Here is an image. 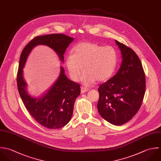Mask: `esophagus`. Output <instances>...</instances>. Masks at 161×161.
<instances>
[{
    "label": "esophagus",
    "mask_w": 161,
    "mask_h": 161,
    "mask_svg": "<svg viewBox=\"0 0 161 161\" xmlns=\"http://www.w3.org/2000/svg\"><path fill=\"white\" fill-rule=\"evenodd\" d=\"M88 90H89V89L87 88H86V87L82 86V87L81 88V92L82 93H85V92H88Z\"/></svg>",
    "instance_id": "1"
}]
</instances>
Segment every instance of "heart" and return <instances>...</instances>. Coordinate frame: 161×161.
Listing matches in <instances>:
<instances>
[{"label":"heart","instance_id":"b5f03b06","mask_svg":"<svg viewBox=\"0 0 161 161\" xmlns=\"http://www.w3.org/2000/svg\"><path fill=\"white\" fill-rule=\"evenodd\" d=\"M117 62V54L113 47L90 42L78 44L73 48V53H69L65 58L73 80H79L84 68L81 80L86 85L92 84L96 80L103 81L109 79L115 69Z\"/></svg>","mask_w":161,"mask_h":161}]
</instances>
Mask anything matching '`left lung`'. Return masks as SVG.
I'll return each mask as SVG.
<instances>
[{"mask_svg":"<svg viewBox=\"0 0 161 161\" xmlns=\"http://www.w3.org/2000/svg\"><path fill=\"white\" fill-rule=\"evenodd\" d=\"M122 61L117 74L98 88L97 108L103 119L115 125L131 120L140 109L146 90L141 61L130 47L115 40Z\"/></svg>","mask_w":161,"mask_h":161,"instance_id":"left-lung-1","label":"left lung"}]
</instances>
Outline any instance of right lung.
<instances>
[{
	"instance_id": "add662e5",
	"label": "right lung",
	"mask_w": 161,
	"mask_h": 161,
	"mask_svg": "<svg viewBox=\"0 0 161 161\" xmlns=\"http://www.w3.org/2000/svg\"><path fill=\"white\" fill-rule=\"evenodd\" d=\"M73 37L63 34L37 36L24 48L20 54L17 76V88L20 98L32 117L41 125L49 129H58L71 120L76 98L80 95V85L69 79L60 67V73L51 87L41 97L34 98L27 91L23 77V68L32 49L38 45H46L53 49L59 59L64 61V54Z\"/></svg>"
}]
</instances>
